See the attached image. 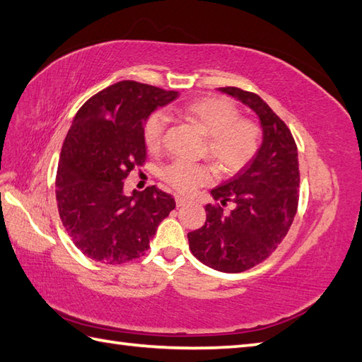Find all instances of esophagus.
<instances>
[{"instance_id": "1", "label": "esophagus", "mask_w": 362, "mask_h": 362, "mask_svg": "<svg viewBox=\"0 0 362 362\" xmlns=\"http://www.w3.org/2000/svg\"><path fill=\"white\" fill-rule=\"evenodd\" d=\"M185 204H188V199L183 196H175V205L177 206H183Z\"/></svg>"}]
</instances>
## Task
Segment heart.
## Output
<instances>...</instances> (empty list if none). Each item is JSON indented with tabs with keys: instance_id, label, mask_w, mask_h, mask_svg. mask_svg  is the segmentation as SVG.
<instances>
[{
	"instance_id": "obj_1",
	"label": "heart",
	"mask_w": 362,
	"mask_h": 362,
	"mask_svg": "<svg viewBox=\"0 0 362 362\" xmlns=\"http://www.w3.org/2000/svg\"><path fill=\"white\" fill-rule=\"evenodd\" d=\"M177 113L193 122L206 135V156L222 173L235 174L255 156L259 146V129L243 119L240 109L227 98L206 96L179 107ZM166 129L165 113H152L144 122L143 138L149 151H158ZM211 169L205 165L173 161L161 169V177L173 188L191 193L211 180Z\"/></svg>"
}]
</instances>
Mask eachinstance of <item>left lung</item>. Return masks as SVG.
Masks as SVG:
<instances>
[{
  "label": "left lung",
  "mask_w": 362,
  "mask_h": 362,
  "mask_svg": "<svg viewBox=\"0 0 362 362\" xmlns=\"http://www.w3.org/2000/svg\"><path fill=\"white\" fill-rule=\"evenodd\" d=\"M219 91L257 113L263 140L253 158L211 189L213 199L233 210L206 205L205 224L188 233L189 249L221 272H243L276 249L294 221L298 204V157L291 130L258 95L236 87Z\"/></svg>",
  "instance_id": "8db88e82"
}]
</instances>
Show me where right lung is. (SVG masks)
Segmentation results:
<instances>
[{
    "instance_id": "right-lung-1",
    "label": "right lung",
    "mask_w": 362,
    "mask_h": 362,
    "mask_svg": "<svg viewBox=\"0 0 362 362\" xmlns=\"http://www.w3.org/2000/svg\"><path fill=\"white\" fill-rule=\"evenodd\" d=\"M179 96L121 81L83 104L60 152L56 199L62 224L83 255L121 264L144 255L174 199L149 187L124 193V179L146 158L144 122Z\"/></svg>"
}]
</instances>
